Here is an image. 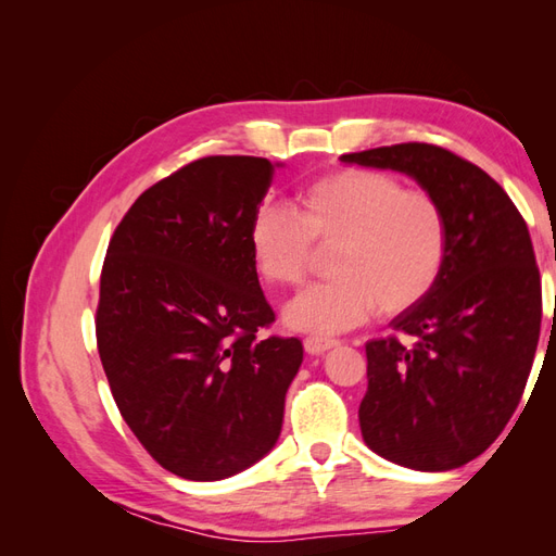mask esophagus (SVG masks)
<instances>
[{
	"instance_id": "obj_1",
	"label": "esophagus",
	"mask_w": 556,
	"mask_h": 556,
	"mask_svg": "<svg viewBox=\"0 0 556 556\" xmlns=\"http://www.w3.org/2000/svg\"><path fill=\"white\" fill-rule=\"evenodd\" d=\"M339 345V341L336 339H323V336H308V339L304 341V348L308 355H323V352L331 350Z\"/></svg>"
}]
</instances>
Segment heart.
I'll use <instances>...</instances> for the list:
<instances>
[{
  "label": "heart",
  "mask_w": 556,
  "mask_h": 556,
  "mask_svg": "<svg viewBox=\"0 0 556 556\" xmlns=\"http://www.w3.org/2000/svg\"><path fill=\"white\" fill-rule=\"evenodd\" d=\"M331 280L313 285L285 306L299 331L339 333L378 311L399 315L439 282L447 257V215L425 190L376 169H339L299 192V215L262 206L250 223V252L260 276L296 288L331 250Z\"/></svg>",
  "instance_id": "obj_1"
}]
</instances>
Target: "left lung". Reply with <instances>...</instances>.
Returning a JSON list of instances; mask_svg holds the SVG:
<instances>
[{"label": "left lung", "mask_w": 556, "mask_h": 556, "mask_svg": "<svg viewBox=\"0 0 556 556\" xmlns=\"http://www.w3.org/2000/svg\"><path fill=\"white\" fill-rule=\"evenodd\" d=\"M415 178L447 215V257L433 290L366 343L359 406L366 445L415 470L468 464L506 429L541 336V274L525 217L480 166L431 143L341 157Z\"/></svg>", "instance_id": "1"}]
</instances>
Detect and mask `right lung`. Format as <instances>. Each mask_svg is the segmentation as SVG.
Wrapping results in <instances>:
<instances>
[{"mask_svg": "<svg viewBox=\"0 0 556 556\" xmlns=\"http://www.w3.org/2000/svg\"><path fill=\"white\" fill-rule=\"evenodd\" d=\"M278 164L213 155L148 188L115 227L99 280L97 348L111 394L162 468L237 476L276 445L304 345L276 319L250 223Z\"/></svg>", "mask_w": 556, "mask_h": 556, "instance_id": "obj_1", "label": "right lung"}]
</instances>
